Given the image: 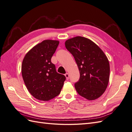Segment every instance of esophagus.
<instances>
[{"mask_svg":"<svg viewBox=\"0 0 132 132\" xmlns=\"http://www.w3.org/2000/svg\"><path fill=\"white\" fill-rule=\"evenodd\" d=\"M65 77H66V79L67 80H68L69 79V74H68V73H66L65 74Z\"/></svg>","mask_w":132,"mask_h":132,"instance_id":"34e87169","label":"esophagus"}]
</instances>
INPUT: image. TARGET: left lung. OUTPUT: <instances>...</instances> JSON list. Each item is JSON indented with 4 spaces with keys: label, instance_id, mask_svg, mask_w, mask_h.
<instances>
[{
    "label": "left lung",
    "instance_id": "8db88e82",
    "mask_svg": "<svg viewBox=\"0 0 132 132\" xmlns=\"http://www.w3.org/2000/svg\"><path fill=\"white\" fill-rule=\"evenodd\" d=\"M67 50L77 63L80 79L75 84L79 95L94 100L104 93L109 81L110 64L106 55L90 39L77 36L65 42Z\"/></svg>",
    "mask_w": 132,
    "mask_h": 132
}]
</instances>
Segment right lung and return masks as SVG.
<instances>
[{
    "instance_id": "add662e5",
    "label": "right lung",
    "mask_w": 132,
    "mask_h": 132,
    "mask_svg": "<svg viewBox=\"0 0 132 132\" xmlns=\"http://www.w3.org/2000/svg\"><path fill=\"white\" fill-rule=\"evenodd\" d=\"M59 42L46 39L34 46L22 61L21 73L23 81L33 96L41 101H49L58 96L65 80L58 73L51 58Z\"/></svg>"
}]
</instances>
